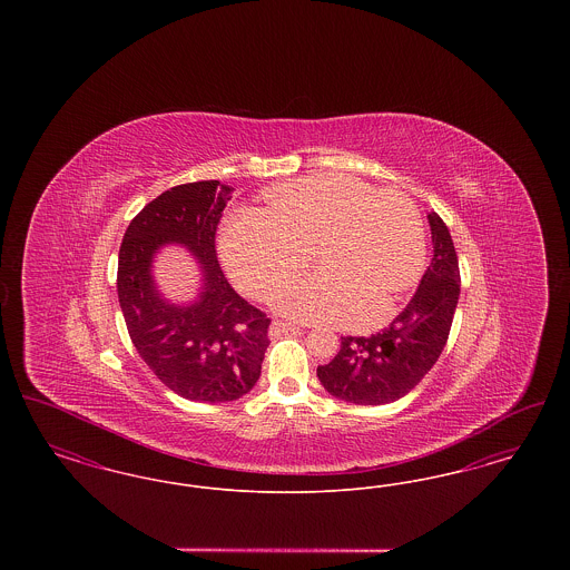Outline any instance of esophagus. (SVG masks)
I'll return each mask as SVG.
<instances>
[{
  "label": "esophagus",
  "mask_w": 570,
  "mask_h": 570,
  "mask_svg": "<svg viewBox=\"0 0 570 570\" xmlns=\"http://www.w3.org/2000/svg\"><path fill=\"white\" fill-rule=\"evenodd\" d=\"M291 331H298V326L293 325V323H284V321H273L272 326H269L272 337H279V335L291 333Z\"/></svg>",
  "instance_id": "esophagus-1"
}]
</instances>
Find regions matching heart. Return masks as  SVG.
<instances>
[{"instance_id": "1", "label": "heart", "mask_w": 570, "mask_h": 570, "mask_svg": "<svg viewBox=\"0 0 570 570\" xmlns=\"http://www.w3.org/2000/svg\"><path fill=\"white\" fill-rule=\"evenodd\" d=\"M265 203V209L228 216L219 256L242 291L269 298L304 264V245L312 244L322 269L273 297L291 318L382 325L425 265V224L404 191L372 190L348 175L321 173L273 186Z\"/></svg>"}]
</instances>
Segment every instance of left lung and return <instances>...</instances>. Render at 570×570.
<instances>
[{"label":"left lung","mask_w":570,"mask_h":570,"mask_svg":"<svg viewBox=\"0 0 570 570\" xmlns=\"http://www.w3.org/2000/svg\"><path fill=\"white\" fill-rule=\"evenodd\" d=\"M434 258L404 312L370 337H342L316 374L328 395L356 406L397 402L434 367L460 298V263L442 217L430 214Z\"/></svg>","instance_id":"8db88e82"}]
</instances>
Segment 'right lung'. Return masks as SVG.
Returning <instances> with one entry per match:
<instances>
[{
  "label": "right lung",
  "mask_w": 570,
  "mask_h": 570,
  "mask_svg": "<svg viewBox=\"0 0 570 570\" xmlns=\"http://www.w3.org/2000/svg\"><path fill=\"white\" fill-rule=\"evenodd\" d=\"M233 188L196 181L163 191L130 222L119 247L117 297L140 358L190 402L224 404L252 391L269 346V318L239 297L217 263L216 230ZM184 244L202 272L194 302L157 291L153 258Z\"/></svg>",
  "instance_id": "add662e5"
}]
</instances>
